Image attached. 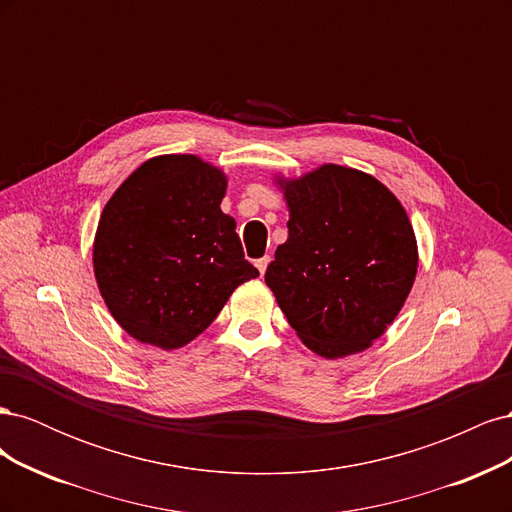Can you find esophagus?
<instances>
[{
    "mask_svg": "<svg viewBox=\"0 0 512 512\" xmlns=\"http://www.w3.org/2000/svg\"><path fill=\"white\" fill-rule=\"evenodd\" d=\"M269 262H271V256H262V258L256 260V267H258L260 275H265V271H267V267H269Z\"/></svg>",
    "mask_w": 512,
    "mask_h": 512,
    "instance_id": "34e87169",
    "label": "esophagus"
}]
</instances>
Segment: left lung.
<instances>
[{
	"mask_svg": "<svg viewBox=\"0 0 512 512\" xmlns=\"http://www.w3.org/2000/svg\"><path fill=\"white\" fill-rule=\"evenodd\" d=\"M290 211L265 282L301 342L324 359L361 352L412 290L418 250L395 194L376 177L324 164L277 179Z\"/></svg>",
	"mask_w": 512,
	"mask_h": 512,
	"instance_id": "left-lung-1",
	"label": "left lung"
}]
</instances>
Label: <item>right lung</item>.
<instances>
[{"label":"right lung","mask_w":512,"mask_h":512,"mask_svg":"<svg viewBox=\"0 0 512 512\" xmlns=\"http://www.w3.org/2000/svg\"><path fill=\"white\" fill-rule=\"evenodd\" d=\"M226 175L198 156H158L108 200L96 230L94 273L108 312L143 344H190L258 269L237 222L222 213Z\"/></svg>","instance_id":"right-lung-1"}]
</instances>
